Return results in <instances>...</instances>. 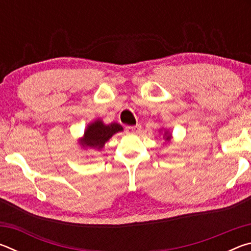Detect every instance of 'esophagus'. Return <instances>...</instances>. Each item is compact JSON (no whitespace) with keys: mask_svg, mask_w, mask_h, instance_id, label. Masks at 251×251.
Returning <instances> with one entry per match:
<instances>
[{"mask_svg":"<svg viewBox=\"0 0 251 251\" xmlns=\"http://www.w3.org/2000/svg\"><path fill=\"white\" fill-rule=\"evenodd\" d=\"M126 130L130 134H138L141 131V125H135V126H127Z\"/></svg>","mask_w":251,"mask_h":251,"instance_id":"34e87169","label":"esophagus"}]
</instances>
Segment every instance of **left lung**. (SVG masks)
<instances>
[{"instance_id": "left-lung-1", "label": "left lung", "mask_w": 251, "mask_h": 251, "mask_svg": "<svg viewBox=\"0 0 251 251\" xmlns=\"http://www.w3.org/2000/svg\"><path fill=\"white\" fill-rule=\"evenodd\" d=\"M159 133H161L163 134V138L165 139V143H169L171 142V139L173 138V136H172V134H171V131L169 130H167V129H159Z\"/></svg>"}]
</instances>
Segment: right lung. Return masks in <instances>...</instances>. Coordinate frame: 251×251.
Returning a JSON list of instances; mask_svg holds the SVG:
<instances>
[{"mask_svg": "<svg viewBox=\"0 0 251 251\" xmlns=\"http://www.w3.org/2000/svg\"><path fill=\"white\" fill-rule=\"evenodd\" d=\"M118 131H123V127L118 123L114 122L106 125L100 118H97L96 121L87 125L78 144L84 150L90 148V150L101 151L105 144L109 141V138H112V136Z\"/></svg>", "mask_w": 251, "mask_h": 251, "instance_id": "add662e5", "label": "right lung"}]
</instances>
